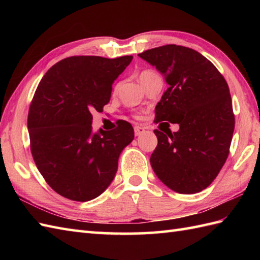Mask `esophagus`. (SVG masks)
I'll return each mask as SVG.
<instances>
[{
  "mask_svg": "<svg viewBox=\"0 0 260 260\" xmlns=\"http://www.w3.org/2000/svg\"><path fill=\"white\" fill-rule=\"evenodd\" d=\"M144 132H145V127H143V126H135L134 127L135 136H140V135L144 133Z\"/></svg>",
  "mask_w": 260,
  "mask_h": 260,
  "instance_id": "34e87169",
  "label": "esophagus"
}]
</instances>
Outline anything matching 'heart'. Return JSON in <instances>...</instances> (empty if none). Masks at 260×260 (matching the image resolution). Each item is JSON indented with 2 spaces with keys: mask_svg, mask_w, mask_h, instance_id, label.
Here are the masks:
<instances>
[{
  "mask_svg": "<svg viewBox=\"0 0 260 260\" xmlns=\"http://www.w3.org/2000/svg\"><path fill=\"white\" fill-rule=\"evenodd\" d=\"M153 74H155V73H154V71H152V70H144V71H142L141 75H140V79L145 78V77L151 76V75H153Z\"/></svg>",
  "mask_w": 260,
  "mask_h": 260,
  "instance_id": "obj_1",
  "label": "heart"
}]
</instances>
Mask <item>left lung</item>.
<instances>
[{"instance_id":"8db88e82","label":"left lung","mask_w":260,"mask_h":260,"mask_svg":"<svg viewBox=\"0 0 260 260\" xmlns=\"http://www.w3.org/2000/svg\"><path fill=\"white\" fill-rule=\"evenodd\" d=\"M139 57L169 85L155 107V121L180 126L173 133L154 131L153 171L171 190L200 192L217 178L229 155L235 115L227 81L211 61L186 47L167 45Z\"/></svg>"}]
</instances>
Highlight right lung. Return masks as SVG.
I'll list each match as a JSON object with an SVG mask.
<instances>
[{
    "label": "right lung",
    "instance_id": "1",
    "mask_svg": "<svg viewBox=\"0 0 260 260\" xmlns=\"http://www.w3.org/2000/svg\"><path fill=\"white\" fill-rule=\"evenodd\" d=\"M133 57L75 56L57 62L39 84L27 115L31 153L43 179L69 200L101 196L115 178L118 157L134 139L120 121L92 133V110L109 103L114 80Z\"/></svg>",
    "mask_w": 260,
    "mask_h": 260
}]
</instances>
